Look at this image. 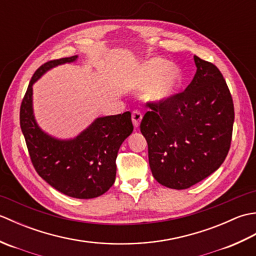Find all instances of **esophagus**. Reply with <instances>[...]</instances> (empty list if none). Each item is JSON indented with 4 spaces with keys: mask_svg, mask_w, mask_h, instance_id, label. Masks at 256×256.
<instances>
[{
    "mask_svg": "<svg viewBox=\"0 0 256 256\" xmlns=\"http://www.w3.org/2000/svg\"><path fill=\"white\" fill-rule=\"evenodd\" d=\"M142 118H143V114L140 111L134 110L132 112V121H133V124L135 128L140 126V121H142Z\"/></svg>",
    "mask_w": 256,
    "mask_h": 256,
    "instance_id": "esophagus-1",
    "label": "esophagus"
}]
</instances>
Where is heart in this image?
<instances>
[{
	"label": "heart",
	"instance_id": "obj_1",
	"mask_svg": "<svg viewBox=\"0 0 256 256\" xmlns=\"http://www.w3.org/2000/svg\"><path fill=\"white\" fill-rule=\"evenodd\" d=\"M182 80L180 72L175 67H170V62L156 58L146 62L136 78L138 86H146L152 82L146 91L148 99L162 102L175 94Z\"/></svg>",
	"mask_w": 256,
	"mask_h": 256
}]
</instances>
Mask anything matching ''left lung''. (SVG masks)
I'll return each mask as SVG.
<instances>
[{"mask_svg":"<svg viewBox=\"0 0 256 256\" xmlns=\"http://www.w3.org/2000/svg\"><path fill=\"white\" fill-rule=\"evenodd\" d=\"M192 82L150 110L140 122L152 174L160 184L187 189L216 172L229 153L234 106L216 64L194 56Z\"/></svg>","mask_w":256,"mask_h":256,"instance_id":"obj_1","label":"left lung"}]
</instances>
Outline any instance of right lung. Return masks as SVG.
<instances>
[{"mask_svg":"<svg viewBox=\"0 0 256 256\" xmlns=\"http://www.w3.org/2000/svg\"><path fill=\"white\" fill-rule=\"evenodd\" d=\"M76 59L77 56L54 59L36 70L22 100L20 123L38 175L69 197L91 199L114 184L118 152L133 132V124L130 112L99 118L79 136L68 140L54 138L38 128L32 106V84L48 69Z\"/></svg>","mask_w":256,"mask_h":256,"instance_id":"1","label":"right lung"}]
</instances>
